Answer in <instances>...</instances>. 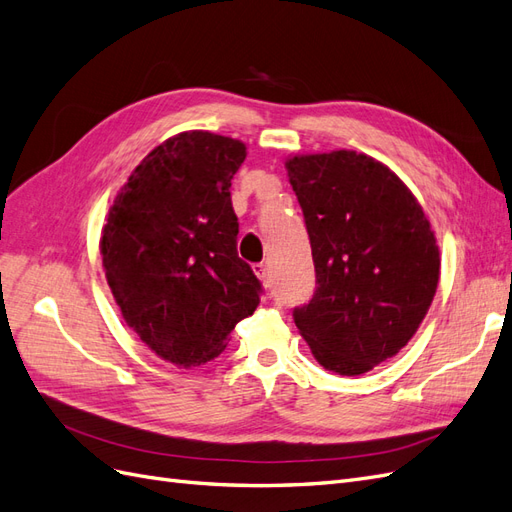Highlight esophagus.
I'll use <instances>...</instances> for the list:
<instances>
[{
	"instance_id": "1",
	"label": "esophagus",
	"mask_w": 512,
	"mask_h": 512,
	"mask_svg": "<svg viewBox=\"0 0 512 512\" xmlns=\"http://www.w3.org/2000/svg\"><path fill=\"white\" fill-rule=\"evenodd\" d=\"M254 273L258 275V280L262 282V286L265 288H271V273H269V267L267 265H254Z\"/></svg>"
}]
</instances>
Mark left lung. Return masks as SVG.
Segmentation results:
<instances>
[{
    "label": "left lung",
    "mask_w": 512,
    "mask_h": 512,
    "mask_svg": "<svg viewBox=\"0 0 512 512\" xmlns=\"http://www.w3.org/2000/svg\"><path fill=\"white\" fill-rule=\"evenodd\" d=\"M286 170L318 284L294 324L324 369L365 374L423 322L440 280L436 235L406 183L365 153L294 156Z\"/></svg>",
    "instance_id": "1"
}]
</instances>
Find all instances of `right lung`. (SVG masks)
Masks as SVG:
<instances>
[{"label":"right lung","mask_w":512,"mask_h":512,"mask_svg":"<svg viewBox=\"0 0 512 512\" xmlns=\"http://www.w3.org/2000/svg\"><path fill=\"white\" fill-rule=\"evenodd\" d=\"M245 145L181 132L138 164L102 228L106 282L128 327L160 359L203 365L254 314L262 286L237 254L230 179Z\"/></svg>","instance_id":"add662e5"}]
</instances>
